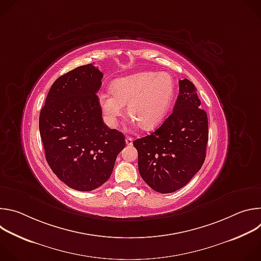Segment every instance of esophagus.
I'll return each instance as SVG.
<instances>
[{"label":"esophagus","mask_w":261,"mask_h":261,"mask_svg":"<svg viewBox=\"0 0 261 261\" xmlns=\"http://www.w3.org/2000/svg\"><path fill=\"white\" fill-rule=\"evenodd\" d=\"M126 144L127 145H132L133 144V138L130 137V136H127L126 137Z\"/></svg>","instance_id":"34e87169"}]
</instances>
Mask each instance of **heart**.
I'll list each match as a JSON object with an SVG mask.
<instances>
[{
	"label": "heart",
	"instance_id": "b5f03b06",
	"mask_svg": "<svg viewBox=\"0 0 261 261\" xmlns=\"http://www.w3.org/2000/svg\"><path fill=\"white\" fill-rule=\"evenodd\" d=\"M111 93L98 97L104 120L109 127H116L124 114V105L132 122L143 130L160 125L171 106L175 83L167 72L143 71L116 79L110 85Z\"/></svg>",
	"mask_w": 261,
	"mask_h": 261
}]
</instances>
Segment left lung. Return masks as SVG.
I'll list each match as a JSON object with an SVG mask.
<instances>
[{
  "mask_svg": "<svg viewBox=\"0 0 261 261\" xmlns=\"http://www.w3.org/2000/svg\"><path fill=\"white\" fill-rule=\"evenodd\" d=\"M178 86L172 114L155 132L133 141L140 176L163 194L182 188L199 171L208 140L207 116L196 88L187 79Z\"/></svg>",
  "mask_w": 261,
  "mask_h": 261,
  "instance_id": "1",
  "label": "left lung"
}]
</instances>
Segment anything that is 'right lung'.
<instances>
[{"label": "right lung", "instance_id": "right-lung-1", "mask_svg": "<svg viewBox=\"0 0 261 261\" xmlns=\"http://www.w3.org/2000/svg\"><path fill=\"white\" fill-rule=\"evenodd\" d=\"M103 73L93 64L80 66L51 86L39 117L46 161L69 188L92 191L113 173L125 136L102 121L96 95Z\"/></svg>", "mask_w": 261, "mask_h": 261}]
</instances>
